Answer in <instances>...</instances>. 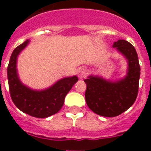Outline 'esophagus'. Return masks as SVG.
<instances>
[{"mask_svg":"<svg viewBox=\"0 0 151 151\" xmlns=\"http://www.w3.org/2000/svg\"><path fill=\"white\" fill-rule=\"evenodd\" d=\"M86 73H87V71H86V69L85 68H83V67H81V68H79L78 70V75L80 78H85L86 75Z\"/></svg>","mask_w":151,"mask_h":151,"instance_id":"1","label":"esophagus"}]
</instances>
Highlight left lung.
Wrapping results in <instances>:
<instances>
[{"instance_id": "1", "label": "left lung", "mask_w": 151, "mask_h": 151, "mask_svg": "<svg viewBox=\"0 0 151 151\" xmlns=\"http://www.w3.org/2000/svg\"><path fill=\"white\" fill-rule=\"evenodd\" d=\"M113 47H116L128 60V73L124 78L113 82L90 76L84 80L86 104L102 116L114 117L123 113L134 104L138 93L140 65L134 47L126 40H119L114 43Z\"/></svg>"}]
</instances>
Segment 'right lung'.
<instances>
[{
	"label": "right lung",
	"instance_id": "right-lung-1",
	"mask_svg": "<svg viewBox=\"0 0 151 151\" xmlns=\"http://www.w3.org/2000/svg\"><path fill=\"white\" fill-rule=\"evenodd\" d=\"M29 40L18 46L10 56L7 68L9 88L15 106L25 113L37 118H46L57 113L62 108L66 95L78 81L77 76L65 78L43 91H34L24 86L17 72V57L29 43Z\"/></svg>",
	"mask_w": 151,
	"mask_h": 151
}]
</instances>
